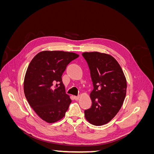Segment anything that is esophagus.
I'll list each match as a JSON object with an SVG mask.
<instances>
[{"label": "esophagus", "instance_id": "obj_1", "mask_svg": "<svg viewBox=\"0 0 154 154\" xmlns=\"http://www.w3.org/2000/svg\"><path fill=\"white\" fill-rule=\"evenodd\" d=\"M74 100H79V98H80V96H74Z\"/></svg>", "mask_w": 154, "mask_h": 154}]
</instances>
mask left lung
<instances>
[{"label":"left lung","instance_id":"1","mask_svg":"<svg viewBox=\"0 0 154 154\" xmlns=\"http://www.w3.org/2000/svg\"><path fill=\"white\" fill-rule=\"evenodd\" d=\"M90 70L93 90L92 105L85 110L90 123L101 126L112 119L122 107L127 92V81L119 64L112 56L98 52L82 53Z\"/></svg>","mask_w":154,"mask_h":154}]
</instances>
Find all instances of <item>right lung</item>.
Returning <instances> with one entry per match:
<instances>
[{"label": "right lung", "instance_id": "right-lung-1", "mask_svg": "<svg viewBox=\"0 0 154 154\" xmlns=\"http://www.w3.org/2000/svg\"><path fill=\"white\" fill-rule=\"evenodd\" d=\"M78 57L74 53L45 51L37 54L27 67L25 96L36 114L46 122L61 119L71 103L62 76L68 64Z\"/></svg>", "mask_w": 154, "mask_h": 154}]
</instances>
